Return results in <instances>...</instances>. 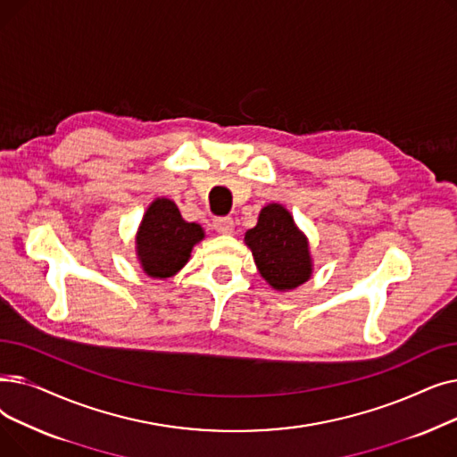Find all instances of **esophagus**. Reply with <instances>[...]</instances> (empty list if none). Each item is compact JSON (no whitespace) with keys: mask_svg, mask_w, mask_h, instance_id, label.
Listing matches in <instances>:
<instances>
[{"mask_svg":"<svg viewBox=\"0 0 457 457\" xmlns=\"http://www.w3.org/2000/svg\"><path fill=\"white\" fill-rule=\"evenodd\" d=\"M212 226H214V229L219 231V233H222V235H229L231 231H233V219L231 216H219V219H214L212 220Z\"/></svg>","mask_w":457,"mask_h":457,"instance_id":"esophagus-1","label":"esophagus"}]
</instances>
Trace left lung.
Returning <instances> with one entry per match:
<instances>
[{
	"mask_svg": "<svg viewBox=\"0 0 457 457\" xmlns=\"http://www.w3.org/2000/svg\"><path fill=\"white\" fill-rule=\"evenodd\" d=\"M255 265L274 289L289 291L311 276L307 238L296 228L291 212L278 204L261 211L257 226L246 231Z\"/></svg>",
	"mask_w": 457,
	"mask_h": 457,
	"instance_id": "left-lung-1",
	"label": "left lung"
}]
</instances>
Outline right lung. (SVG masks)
Returning a JSON list of instances; mask_svg holds the SVG:
<instances>
[{"label": "right lung", "instance_id": "1", "mask_svg": "<svg viewBox=\"0 0 457 457\" xmlns=\"http://www.w3.org/2000/svg\"><path fill=\"white\" fill-rule=\"evenodd\" d=\"M202 238L204 229L195 222H185L174 202L155 200L144 214L137 235V253L144 272L161 279L174 276Z\"/></svg>", "mask_w": 457, "mask_h": 457}]
</instances>
